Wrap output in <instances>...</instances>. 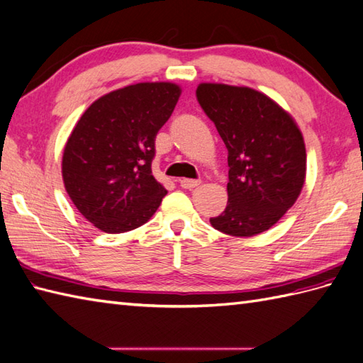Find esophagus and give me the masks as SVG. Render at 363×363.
Returning a JSON list of instances; mask_svg holds the SVG:
<instances>
[{
    "label": "esophagus",
    "instance_id": "esophagus-1",
    "mask_svg": "<svg viewBox=\"0 0 363 363\" xmlns=\"http://www.w3.org/2000/svg\"><path fill=\"white\" fill-rule=\"evenodd\" d=\"M179 184H181L182 189H195V187H198V185L201 184V181L199 179H187V178H184V179H179Z\"/></svg>",
    "mask_w": 363,
    "mask_h": 363
}]
</instances>
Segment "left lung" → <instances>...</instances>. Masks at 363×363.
I'll return each instance as SVG.
<instances>
[{
	"label": "left lung",
	"instance_id": "obj_1",
	"mask_svg": "<svg viewBox=\"0 0 363 363\" xmlns=\"http://www.w3.org/2000/svg\"><path fill=\"white\" fill-rule=\"evenodd\" d=\"M196 99L229 151V201L210 218L216 230L254 237L297 201L306 176V150L292 117L247 86L201 83Z\"/></svg>",
	"mask_w": 363,
	"mask_h": 363
}]
</instances>
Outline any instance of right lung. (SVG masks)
Listing matches in <instances>:
<instances>
[{
	"mask_svg": "<svg viewBox=\"0 0 363 363\" xmlns=\"http://www.w3.org/2000/svg\"><path fill=\"white\" fill-rule=\"evenodd\" d=\"M179 96L174 83H136L97 99L74 126L63 151L65 189L97 229H138L161 206L167 190L151 173L155 139Z\"/></svg>",
	"mask_w": 363,
	"mask_h": 363,
	"instance_id": "add662e5",
	"label": "right lung"
}]
</instances>
